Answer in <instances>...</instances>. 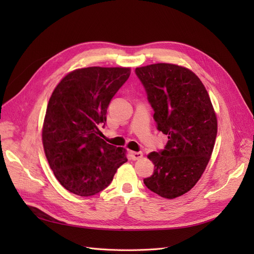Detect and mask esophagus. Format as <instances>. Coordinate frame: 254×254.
<instances>
[{"label": "esophagus", "mask_w": 254, "mask_h": 254, "mask_svg": "<svg viewBox=\"0 0 254 254\" xmlns=\"http://www.w3.org/2000/svg\"><path fill=\"white\" fill-rule=\"evenodd\" d=\"M143 158V152L140 151H130V159L135 161V160H140Z\"/></svg>", "instance_id": "esophagus-1"}]
</instances>
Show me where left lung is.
<instances>
[{"instance_id": "left-lung-1", "label": "left lung", "mask_w": 254, "mask_h": 254, "mask_svg": "<svg viewBox=\"0 0 254 254\" xmlns=\"http://www.w3.org/2000/svg\"><path fill=\"white\" fill-rule=\"evenodd\" d=\"M155 111L158 130L168 142L147 158L155 165L144 184L159 196L175 199L188 193L201 178L217 135V117L209 93L190 68L153 64L135 68Z\"/></svg>"}]
</instances>
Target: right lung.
Returning a JSON list of instances; mask_svg holds the SVG:
<instances>
[{
	"label": "right lung",
	"instance_id": "obj_1",
	"mask_svg": "<svg viewBox=\"0 0 254 254\" xmlns=\"http://www.w3.org/2000/svg\"><path fill=\"white\" fill-rule=\"evenodd\" d=\"M130 73L131 68L123 66L77 68L59 81L50 97L42 126L45 157L61 186L75 195L102 191L127 162L126 149L106 143L98 126Z\"/></svg>",
	"mask_w": 254,
	"mask_h": 254
}]
</instances>
